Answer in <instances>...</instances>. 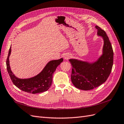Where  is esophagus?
<instances>
[{
	"label": "esophagus",
	"instance_id": "1",
	"mask_svg": "<svg viewBox=\"0 0 124 124\" xmlns=\"http://www.w3.org/2000/svg\"><path fill=\"white\" fill-rule=\"evenodd\" d=\"M70 57V55L69 54H66L63 55V58L66 60H68Z\"/></svg>",
	"mask_w": 124,
	"mask_h": 124
}]
</instances>
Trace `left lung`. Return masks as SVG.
Segmentation results:
<instances>
[{
	"instance_id": "8db88e82",
	"label": "left lung",
	"mask_w": 124,
	"mask_h": 124,
	"mask_svg": "<svg viewBox=\"0 0 124 124\" xmlns=\"http://www.w3.org/2000/svg\"><path fill=\"white\" fill-rule=\"evenodd\" d=\"M97 35L104 41L102 55L94 62L70 59L72 66L71 82L76 87L84 91L93 89L108 79L113 63V51L106 32L96 26Z\"/></svg>"
}]
</instances>
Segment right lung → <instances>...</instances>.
Masks as SVG:
<instances>
[{
	"label": "right lung",
	"instance_id": "1",
	"mask_svg": "<svg viewBox=\"0 0 124 124\" xmlns=\"http://www.w3.org/2000/svg\"><path fill=\"white\" fill-rule=\"evenodd\" d=\"M11 52V47L10 46L6 65L7 70L13 83L22 91L33 94L47 91L52 84L53 73L57 66L63 62V59L51 61L47 63L42 71L36 76L22 79L15 76L11 70L9 63V56Z\"/></svg>",
	"mask_w": 124,
	"mask_h": 124
}]
</instances>
